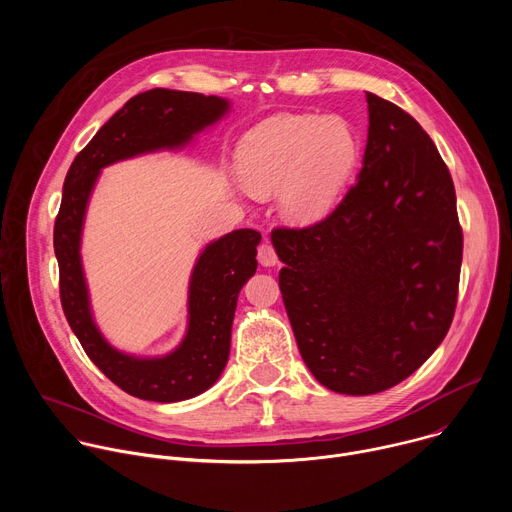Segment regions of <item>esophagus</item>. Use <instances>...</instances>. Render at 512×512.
<instances>
[{
	"mask_svg": "<svg viewBox=\"0 0 512 512\" xmlns=\"http://www.w3.org/2000/svg\"><path fill=\"white\" fill-rule=\"evenodd\" d=\"M257 259H259V263H261L263 267H275V265L279 263L277 253H275V249H273V245H271L269 241H265V243H261V245H259Z\"/></svg>",
	"mask_w": 512,
	"mask_h": 512,
	"instance_id": "34e87169",
	"label": "esophagus"
}]
</instances>
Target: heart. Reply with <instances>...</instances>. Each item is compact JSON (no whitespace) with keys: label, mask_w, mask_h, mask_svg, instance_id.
I'll return each mask as SVG.
<instances>
[{"label":"heart","mask_w":512,"mask_h":512,"mask_svg":"<svg viewBox=\"0 0 512 512\" xmlns=\"http://www.w3.org/2000/svg\"><path fill=\"white\" fill-rule=\"evenodd\" d=\"M358 160V137L336 115H273L237 143L235 172L257 196L279 190L281 214L314 225L336 206Z\"/></svg>","instance_id":"heart-1"}]
</instances>
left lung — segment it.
<instances>
[{
    "instance_id": "8db88e82",
    "label": "left lung",
    "mask_w": 512,
    "mask_h": 512,
    "mask_svg": "<svg viewBox=\"0 0 512 512\" xmlns=\"http://www.w3.org/2000/svg\"><path fill=\"white\" fill-rule=\"evenodd\" d=\"M367 103L356 184L322 223L271 233L300 354L344 395L387 391L435 352L462 267L456 190L435 143L397 105L375 93Z\"/></svg>"
}]
</instances>
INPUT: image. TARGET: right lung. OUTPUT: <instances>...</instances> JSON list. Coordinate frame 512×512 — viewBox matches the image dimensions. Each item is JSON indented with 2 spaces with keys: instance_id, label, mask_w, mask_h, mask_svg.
Returning <instances> with one entry per match:
<instances>
[{
  "instance_id": "1",
  "label": "right lung",
  "mask_w": 512,
  "mask_h": 512,
  "mask_svg": "<svg viewBox=\"0 0 512 512\" xmlns=\"http://www.w3.org/2000/svg\"><path fill=\"white\" fill-rule=\"evenodd\" d=\"M231 101L214 95L152 89L129 99L72 162L54 223L64 316L99 371L125 393L156 403L192 399L210 389L227 367L239 291L257 269L261 235L239 229L210 241L198 255L188 283V322L168 354L137 356L109 344L99 330L83 269L81 243L91 194L101 170L143 154L186 148L221 121Z\"/></svg>"
}]
</instances>
